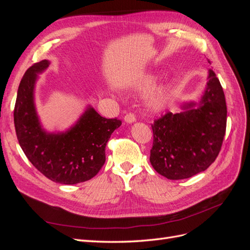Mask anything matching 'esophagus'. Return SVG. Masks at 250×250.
I'll use <instances>...</instances> for the list:
<instances>
[{"label":"esophagus","mask_w":250,"mask_h":250,"mask_svg":"<svg viewBox=\"0 0 250 250\" xmlns=\"http://www.w3.org/2000/svg\"><path fill=\"white\" fill-rule=\"evenodd\" d=\"M124 120H125V122L126 123H129V124H131V123H134L135 121H137V118H135V116L133 115V113H127V115L125 116V118H124Z\"/></svg>","instance_id":"esophagus-1"}]
</instances>
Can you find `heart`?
Here are the masks:
<instances>
[{
	"label": "heart",
	"instance_id": "heart-1",
	"mask_svg": "<svg viewBox=\"0 0 250 250\" xmlns=\"http://www.w3.org/2000/svg\"><path fill=\"white\" fill-rule=\"evenodd\" d=\"M157 79L156 74H148L141 78L137 83V88L147 90L152 86ZM172 97V87L170 84H161L155 87L147 98L146 104L150 110L161 111L168 106Z\"/></svg>",
	"mask_w": 250,
	"mask_h": 250
}]
</instances>
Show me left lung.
<instances>
[{
    "mask_svg": "<svg viewBox=\"0 0 250 250\" xmlns=\"http://www.w3.org/2000/svg\"><path fill=\"white\" fill-rule=\"evenodd\" d=\"M181 108L179 113L167 112L151 125L150 163L157 173L172 180L206 171L220 152L228 108L221 83L213 70L208 71L200 101L186 102Z\"/></svg>",
    "mask_w": 250,
    "mask_h": 250,
    "instance_id": "1",
    "label": "left lung"
}]
</instances>
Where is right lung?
Masks as SVG:
<instances>
[{"mask_svg":"<svg viewBox=\"0 0 250 250\" xmlns=\"http://www.w3.org/2000/svg\"><path fill=\"white\" fill-rule=\"evenodd\" d=\"M49 64L46 59L34 63L21 80L13 112L17 137L28 160L44 176L57 184L76 185L100 171L106 144L122 122L103 118L88 106L69 130L47 132L36 112L34 86L37 74Z\"/></svg>","mask_w":250,"mask_h":250,"instance_id":"right-lung-1","label":"right lung"}]
</instances>
